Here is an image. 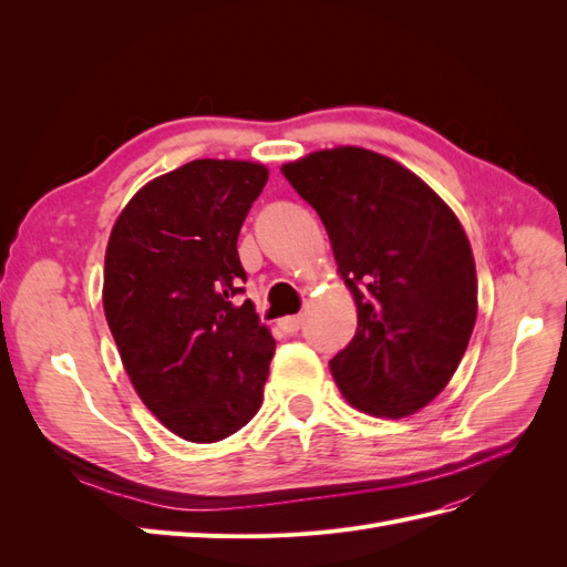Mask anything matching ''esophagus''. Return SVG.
I'll return each mask as SVG.
<instances>
[{
  "label": "esophagus",
  "mask_w": 567,
  "mask_h": 567,
  "mask_svg": "<svg viewBox=\"0 0 567 567\" xmlns=\"http://www.w3.org/2000/svg\"><path fill=\"white\" fill-rule=\"evenodd\" d=\"M302 326V317L300 315H293V317H284L279 319V329L286 331V333H298Z\"/></svg>",
  "instance_id": "1"
}]
</instances>
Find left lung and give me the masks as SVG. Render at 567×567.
<instances>
[{
	"mask_svg": "<svg viewBox=\"0 0 567 567\" xmlns=\"http://www.w3.org/2000/svg\"><path fill=\"white\" fill-rule=\"evenodd\" d=\"M319 213L357 333L329 367L354 409L404 419L447 388L477 317L466 231L431 186L362 146L307 153L281 165Z\"/></svg>",
	"mask_w": 567,
	"mask_h": 567,
	"instance_id": "8db88e82",
	"label": "left lung"
}]
</instances>
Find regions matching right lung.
Instances as JSON below:
<instances>
[{
    "label": "right lung",
    "instance_id": "right-lung-1",
    "mask_svg": "<svg viewBox=\"0 0 567 567\" xmlns=\"http://www.w3.org/2000/svg\"><path fill=\"white\" fill-rule=\"evenodd\" d=\"M269 169L200 158L144 184L117 215L104 312L130 381L169 433L208 444L262 404L274 338L255 305H234L246 271L238 231Z\"/></svg>",
    "mask_w": 567,
    "mask_h": 567
}]
</instances>
